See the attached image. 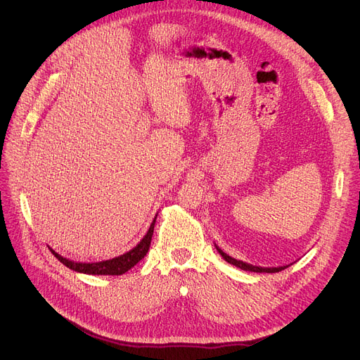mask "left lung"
<instances>
[{
  "label": "left lung",
  "instance_id": "1",
  "mask_svg": "<svg viewBox=\"0 0 360 360\" xmlns=\"http://www.w3.org/2000/svg\"><path fill=\"white\" fill-rule=\"evenodd\" d=\"M214 247H216V250L219 251V254L223 257V259H224L226 262L233 264V266H236L238 269L245 270V271H255V273H277V271H281V270H285L286 267L292 266V264H289V266H281V267H259V266H252V264H248V262H243V261H240V259L232 258L231 255H228L226 252H223V251L217 247L216 243H214Z\"/></svg>",
  "mask_w": 360,
  "mask_h": 360
}]
</instances>
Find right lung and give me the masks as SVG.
I'll list each match as a JSON object with an SVG mask.
<instances>
[{
    "mask_svg": "<svg viewBox=\"0 0 360 360\" xmlns=\"http://www.w3.org/2000/svg\"><path fill=\"white\" fill-rule=\"evenodd\" d=\"M156 217H158V214H156ZM156 217L153 219V221H151L147 233L143 236V239L136 245V247L124 252L120 257H115V258L96 261V262H80V261L68 259V258L60 255L58 252H55L52 248H49V250L56 258H58V261H61L65 267L71 269L72 271L83 273V274H91V276H121V274L127 273L129 269L134 267L136 264L140 259H143L144 255L147 254V251L150 248L151 236H153Z\"/></svg>",
    "mask_w": 360,
    "mask_h": 360,
    "instance_id": "1",
    "label": "right lung"
}]
</instances>
